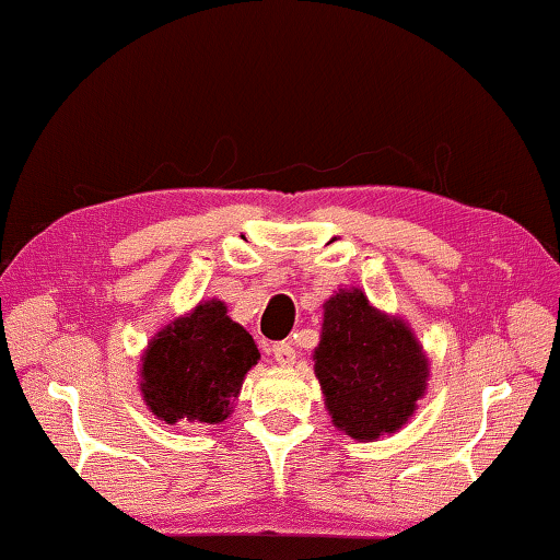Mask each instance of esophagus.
Returning a JSON list of instances; mask_svg holds the SVG:
<instances>
[{"label":"esophagus","mask_w":560,"mask_h":560,"mask_svg":"<svg viewBox=\"0 0 560 560\" xmlns=\"http://www.w3.org/2000/svg\"><path fill=\"white\" fill-rule=\"evenodd\" d=\"M271 353H273V360H277V363L283 365V368H289V365L296 363V348H293L291 343H287V340H281V343H273Z\"/></svg>","instance_id":"1"}]
</instances>
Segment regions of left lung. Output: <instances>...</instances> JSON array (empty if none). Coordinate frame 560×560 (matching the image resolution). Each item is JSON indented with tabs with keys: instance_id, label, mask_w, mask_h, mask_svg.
<instances>
[{
	"instance_id": "1",
	"label": "left lung",
	"mask_w": 560,
	"mask_h": 560,
	"mask_svg": "<svg viewBox=\"0 0 560 560\" xmlns=\"http://www.w3.org/2000/svg\"><path fill=\"white\" fill-rule=\"evenodd\" d=\"M314 360L330 422L360 442L400 430L428 390L430 363L412 328L360 289H338L324 303Z\"/></svg>"
}]
</instances>
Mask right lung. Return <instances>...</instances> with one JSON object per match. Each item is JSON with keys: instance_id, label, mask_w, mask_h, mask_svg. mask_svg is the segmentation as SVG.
<instances>
[{"instance_id": "obj_1", "label": "right lung", "mask_w": 560, "mask_h": 560, "mask_svg": "<svg viewBox=\"0 0 560 560\" xmlns=\"http://www.w3.org/2000/svg\"><path fill=\"white\" fill-rule=\"evenodd\" d=\"M254 338L222 301L197 303L160 328L140 365V393L158 420L220 424L232 415L244 375L257 365Z\"/></svg>"}]
</instances>
